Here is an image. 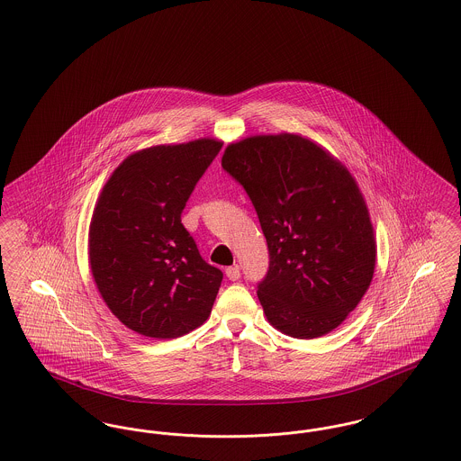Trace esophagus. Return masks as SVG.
Returning <instances> with one entry per match:
<instances>
[{
	"instance_id": "34e87169",
	"label": "esophagus",
	"mask_w": 461,
	"mask_h": 461,
	"mask_svg": "<svg viewBox=\"0 0 461 461\" xmlns=\"http://www.w3.org/2000/svg\"><path fill=\"white\" fill-rule=\"evenodd\" d=\"M226 276H228V280H231V282L240 280V267H239V266H230V267H226Z\"/></svg>"
}]
</instances>
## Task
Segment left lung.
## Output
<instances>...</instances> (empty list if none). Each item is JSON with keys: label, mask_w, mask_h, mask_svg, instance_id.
Instances as JSON below:
<instances>
[{"label": "left lung", "mask_w": 461, "mask_h": 461, "mask_svg": "<svg viewBox=\"0 0 461 461\" xmlns=\"http://www.w3.org/2000/svg\"><path fill=\"white\" fill-rule=\"evenodd\" d=\"M221 166L247 192L266 237L269 267L258 297L269 323L295 339L337 329L368 290L376 256L349 171L286 132L230 145Z\"/></svg>", "instance_id": "1"}]
</instances>
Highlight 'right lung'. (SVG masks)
<instances>
[{
    "mask_svg": "<svg viewBox=\"0 0 461 461\" xmlns=\"http://www.w3.org/2000/svg\"><path fill=\"white\" fill-rule=\"evenodd\" d=\"M222 143L197 140L130 155L104 186L89 226V264L110 311L145 337L176 339L211 314L222 271L181 222Z\"/></svg>",
    "mask_w": 461,
    "mask_h": 461,
    "instance_id": "right-lung-1",
    "label": "right lung"
}]
</instances>
